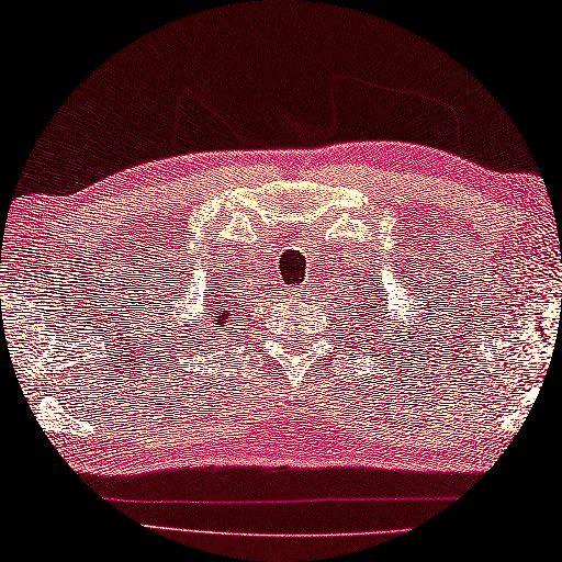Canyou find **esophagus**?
<instances>
[{
	"label": "esophagus",
	"mask_w": 562,
	"mask_h": 562,
	"mask_svg": "<svg viewBox=\"0 0 562 562\" xmlns=\"http://www.w3.org/2000/svg\"><path fill=\"white\" fill-rule=\"evenodd\" d=\"M297 292H307V288H297Z\"/></svg>",
	"instance_id": "34e87169"
}]
</instances>
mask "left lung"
Listing matches in <instances>:
<instances>
[{"label":"left lung","instance_id":"obj_1","mask_svg":"<svg viewBox=\"0 0 562 562\" xmlns=\"http://www.w3.org/2000/svg\"><path fill=\"white\" fill-rule=\"evenodd\" d=\"M379 280L381 278L361 280V284H356V292H353V297L359 300V304H353L351 319L356 322V329H359V334H366V341L373 339V331H381L379 329L381 319H385V314H391V312H387V292L379 290ZM413 324L417 326L420 322H413ZM383 329H385V324H383ZM393 329H395V326H393ZM407 331H411V324H407ZM397 334H401V339H403L401 349L405 351L407 349V334L405 331H397Z\"/></svg>","mask_w":562,"mask_h":562}]
</instances>
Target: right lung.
Instances as JSON below:
<instances>
[{"mask_svg": "<svg viewBox=\"0 0 562 562\" xmlns=\"http://www.w3.org/2000/svg\"><path fill=\"white\" fill-rule=\"evenodd\" d=\"M213 297V294H211ZM226 294H221V300H206L201 304V312L196 316H191V319L183 324V329L179 336V344L183 349H196V346H221V339H226L228 334H233L236 326H243L240 322V312H238V304L226 300L223 302ZM243 297H238L240 302ZM246 307V304H243Z\"/></svg>", "mask_w": 562, "mask_h": 562, "instance_id": "add662e5", "label": "right lung"}]
</instances>
